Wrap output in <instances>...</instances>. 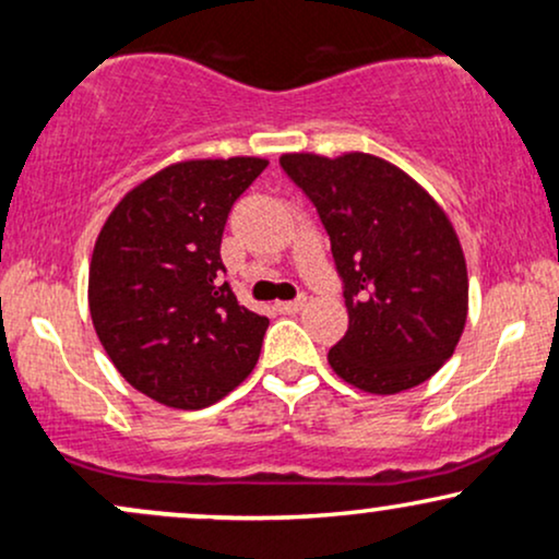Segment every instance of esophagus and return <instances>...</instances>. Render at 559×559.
<instances>
[{"label":"esophagus","mask_w":559,"mask_h":559,"mask_svg":"<svg viewBox=\"0 0 559 559\" xmlns=\"http://www.w3.org/2000/svg\"><path fill=\"white\" fill-rule=\"evenodd\" d=\"M305 297H299V299H292V301H278V305H275V310L278 312H284V316H294V312H299L301 307H305Z\"/></svg>","instance_id":"34e87169"}]
</instances>
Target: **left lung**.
Here are the masks:
<instances>
[{
	"instance_id": "obj_1",
	"label": "left lung",
	"mask_w": 559,
	"mask_h": 559,
	"mask_svg": "<svg viewBox=\"0 0 559 559\" xmlns=\"http://www.w3.org/2000/svg\"><path fill=\"white\" fill-rule=\"evenodd\" d=\"M281 168L316 204L344 286L349 329L333 373L370 394H400L452 357L467 318L457 234L423 186L386 159L284 155Z\"/></svg>"
}]
</instances>
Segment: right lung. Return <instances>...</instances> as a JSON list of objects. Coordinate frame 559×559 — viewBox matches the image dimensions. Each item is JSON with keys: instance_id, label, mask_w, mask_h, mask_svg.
<instances>
[{"instance_id": "right-lung-1", "label": "right lung", "mask_w": 559, "mask_h": 559, "mask_svg": "<svg viewBox=\"0 0 559 559\" xmlns=\"http://www.w3.org/2000/svg\"><path fill=\"white\" fill-rule=\"evenodd\" d=\"M267 168L260 157L186 159L120 199L94 243L88 310L118 373L150 400L202 409L258 365L271 320L223 281V228Z\"/></svg>"}]
</instances>
